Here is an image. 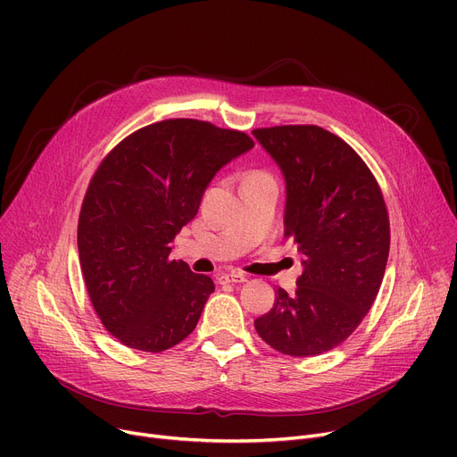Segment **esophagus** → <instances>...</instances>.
Listing matches in <instances>:
<instances>
[{"label": "esophagus", "mask_w": 457, "mask_h": 457, "mask_svg": "<svg viewBox=\"0 0 457 457\" xmlns=\"http://www.w3.org/2000/svg\"><path fill=\"white\" fill-rule=\"evenodd\" d=\"M246 281V276L245 274H238V272H224V274H220L219 276V283H231V285H235V283H245Z\"/></svg>", "instance_id": "34e87169"}]
</instances>
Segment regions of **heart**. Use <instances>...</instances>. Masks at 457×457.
Wrapping results in <instances>:
<instances>
[{
  "mask_svg": "<svg viewBox=\"0 0 457 457\" xmlns=\"http://www.w3.org/2000/svg\"><path fill=\"white\" fill-rule=\"evenodd\" d=\"M262 176H267L265 172H248L246 176H245V179H250V178H262Z\"/></svg>",
  "mask_w": 457,
  "mask_h": 457,
  "instance_id": "1",
  "label": "heart"
}]
</instances>
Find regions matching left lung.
Returning <instances> with one entry per match:
<instances>
[{
  "instance_id": "obj_1",
  "label": "left lung",
  "mask_w": 457,
  "mask_h": 457,
  "mask_svg": "<svg viewBox=\"0 0 457 457\" xmlns=\"http://www.w3.org/2000/svg\"><path fill=\"white\" fill-rule=\"evenodd\" d=\"M285 178V237L298 245L296 291H276L255 320L274 350L309 357L348 339L386 274L391 231L378 181L348 144L319 126L252 131Z\"/></svg>"
}]
</instances>
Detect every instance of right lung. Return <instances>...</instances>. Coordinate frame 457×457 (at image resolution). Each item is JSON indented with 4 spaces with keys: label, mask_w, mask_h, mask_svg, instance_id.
Segmentation results:
<instances>
[{
    "label": "right lung",
    "mask_w": 457,
    "mask_h": 457,
    "mask_svg": "<svg viewBox=\"0 0 457 457\" xmlns=\"http://www.w3.org/2000/svg\"><path fill=\"white\" fill-rule=\"evenodd\" d=\"M252 148L243 131L174 118L131 133L102 161L81 205L78 248L94 311L120 343L162 352L196 328L214 283L170 259V243L214 174Z\"/></svg>",
    "instance_id": "add662e5"
}]
</instances>
